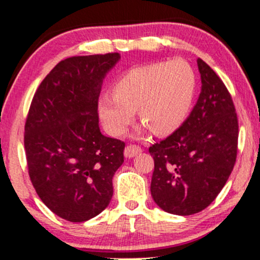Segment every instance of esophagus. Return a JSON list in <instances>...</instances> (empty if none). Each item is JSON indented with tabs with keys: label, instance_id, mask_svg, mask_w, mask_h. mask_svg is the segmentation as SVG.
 Wrapping results in <instances>:
<instances>
[{
	"label": "esophagus",
	"instance_id": "esophagus-1",
	"mask_svg": "<svg viewBox=\"0 0 260 260\" xmlns=\"http://www.w3.org/2000/svg\"><path fill=\"white\" fill-rule=\"evenodd\" d=\"M139 153H142V148L138 145L129 144L124 148V156L125 158H133V156L138 155Z\"/></svg>",
	"mask_w": 260,
	"mask_h": 260
}]
</instances>
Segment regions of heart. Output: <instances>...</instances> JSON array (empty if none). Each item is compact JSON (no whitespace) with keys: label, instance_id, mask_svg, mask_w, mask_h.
Instances as JSON below:
<instances>
[{"label":"heart","instance_id":"1","mask_svg":"<svg viewBox=\"0 0 260 260\" xmlns=\"http://www.w3.org/2000/svg\"><path fill=\"white\" fill-rule=\"evenodd\" d=\"M196 74L184 59L133 68L105 91L96 102L105 131L122 136L135 119L136 110L154 135L176 132L189 117L196 95Z\"/></svg>","mask_w":260,"mask_h":260}]
</instances>
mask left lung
Segmentation results:
<instances>
[{
	"label": "left lung",
	"instance_id": "8db88e82",
	"mask_svg": "<svg viewBox=\"0 0 260 260\" xmlns=\"http://www.w3.org/2000/svg\"><path fill=\"white\" fill-rule=\"evenodd\" d=\"M201 92L185 123L153 144L150 192L165 212L189 216L221 192L237 158L238 121L230 92L209 65L198 59Z\"/></svg>",
	"mask_w": 260,
	"mask_h": 260
}]
</instances>
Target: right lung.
<instances>
[{"label": "right lung", "mask_w": 260, "mask_h": 260, "mask_svg": "<svg viewBox=\"0 0 260 260\" xmlns=\"http://www.w3.org/2000/svg\"><path fill=\"white\" fill-rule=\"evenodd\" d=\"M118 53L73 56L45 76L24 127L29 178L45 206L70 222L101 213L113 195L124 143L104 136L96 102Z\"/></svg>", "instance_id": "right-lung-1"}]
</instances>
